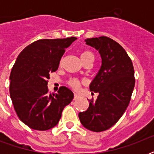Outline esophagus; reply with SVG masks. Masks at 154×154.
I'll list each match as a JSON object with an SVG mask.
<instances>
[{
  "instance_id": "34e87169",
  "label": "esophagus",
  "mask_w": 154,
  "mask_h": 154,
  "mask_svg": "<svg viewBox=\"0 0 154 154\" xmlns=\"http://www.w3.org/2000/svg\"><path fill=\"white\" fill-rule=\"evenodd\" d=\"M78 98H79V96H78V95H77V94H74V97H73V100H74V101H76V100H77Z\"/></svg>"
}]
</instances>
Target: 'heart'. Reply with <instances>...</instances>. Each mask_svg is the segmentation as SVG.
<instances>
[{"instance_id":"1","label":"heart","mask_w":154,"mask_h":154,"mask_svg":"<svg viewBox=\"0 0 154 154\" xmlns=\"http://www.w3.org/2000/svg\"><path fill=\"white\" fill-rule=\"evenodd\" d=\"M89 57H94V54L93 53L90 51H88V50H85V51L82 52L81 53V59L83 61L84 60H85L86 58ZM69 84L72 88H73L74 89H78L81 86V83L77 79H71L69 82Z\"/></svg>"}]
</instances>
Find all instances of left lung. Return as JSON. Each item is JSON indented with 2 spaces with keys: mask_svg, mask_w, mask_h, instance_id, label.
Wrapping results in <instances>:
<instances>
[{
  "mask_svg": "<svg viewBox=\"0 0 154 154\" xmlns=\"http://www.w3.org/2000/svg\"><path fill=\"white\" fill-rule=\"evenodd\" d=\"M86 45L98 50L101 66L89 85L98 94L88 109L78 114L82 125L94 132L105 131L122 117L129 104L135 85L134 65L122 45L107 37L85 40Z\"/></svg>",
  "mask_w": 154,
  "mask_h": 154,
  "instance_id": "8db88e82",
  "label": "left lung"
}]
</instances>
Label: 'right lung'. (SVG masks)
Returning <instances> with one entry per match:
<instances>
[{
    "label": "right lung",
    "mask_w": 154,
    "mask_h": 154,
    "mask_svg": "<svg viewBox=\"0 0 154 154\" xmlns=\"http://www.w3.org/2000/svg\"><path fill=\"white\" fill-rule=\"evenodd\" d=\"M75 40H38L17 58L9 77L10 97L18 117L31 129L44 131L56 126L64 108L73 99L67 87L49 94L47 85L49 74L57 69L65 49Z\"/></svg>",
    "instance_id": "obj_1"
}]
</instances>
